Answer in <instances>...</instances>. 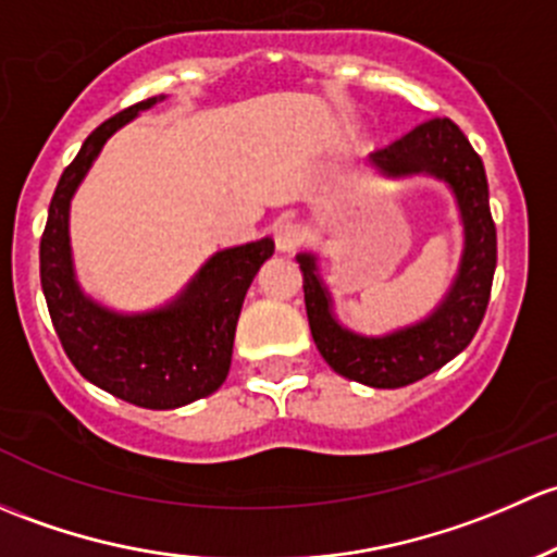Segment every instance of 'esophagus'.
<instances>
[{
  "label": "esophagus",
  "mask_w": 557,
  "mask_h": 557,
  "mask_svg": "<svg viewBox=\"0 0 557 557\" xmlns=\"http://www.w3.org/2000/svg\"><path fill=\"white\" fill-rule=\"evenodd\" d=\"M302 240H306V233L297 222H284V225L276 227V246L281 251H295L300 249Z\"/></svg>",
  "instance_id": "obj_1"
}]
</instances>
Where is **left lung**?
<instances>
[{
  "label": "left lung",
  "mask_w": 557,
  "mask_h": 557,
  "mask_svg": "<svg viewBox=\"0 0 557 557\" xmlns=\"http://www.w3.org/2000/svg\"><path fill=\"white\" fill-rule=\"evenodd\" d=\"M388 176L434 174L453 187L463 216V260L450 295L426 321L388 337L346 332L330 313V300L311 255H300L308 324L324 362L343 377L372 388H399L432 375L472 343L491 300L496 271V225L488 206V180L480 154L448 117L416 125L372 154Z\"/></svg>",
  "instance_id": "left-lung-1"
}]
</instances>
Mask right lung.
<instances>
[{"label": "right lung", "mask_w": 557, "mask_h": 557, "mask_svg": "<svg viewBox=\"0 0 557 557\" xmlns=\"http://www.w3.org/2000/svg\"><path fill=\"white\" fill-rule=\"evenodd\" d=\"M154 101L104 120L64 169L39 240V278L55 335L79 375L131 405L171 410L209 397L225 383L246 289L273 255V240L220 251L174 306L145 317H117L79 292L69 255V200L109 136Z\"/></svg>", "instance_id": "obj_1"}]
</instances>
